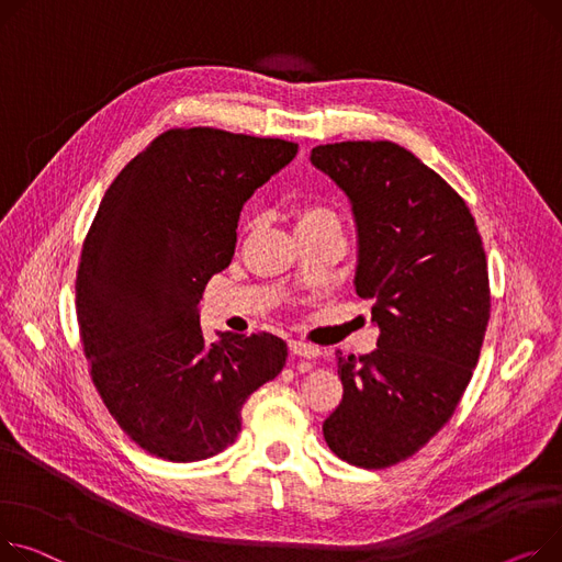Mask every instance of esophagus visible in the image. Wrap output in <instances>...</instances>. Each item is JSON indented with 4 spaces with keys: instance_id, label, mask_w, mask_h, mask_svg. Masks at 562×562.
<instances>
[{
    "instance_id": "34e87169",
    "label": "esophagus",
    "mask_w": 562,
    "mask_h": 562,
    "mask_svg": "<svg viewBox=\"0 0 562 562\" xmlns=\"http://www.w3.org/2000/svg\"><path fill=\"white\" fill-rule=\"evenodd\" d=\"M289 348H291V352H293L295 357H305V359H316V357L321 355V350H318L316 346L305 344V341H297V339L289 341Z\"/></svg>"
}]
</instances>
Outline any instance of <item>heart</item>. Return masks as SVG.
<instances>
[{
  "label": "heart",
  "instance_id": "heart-1",
  "mask_svg": "<svg viewBox=\"0 0 562 562\" xmlns=\"http://www.w3.org/2000/svg\"><path fill=\"white\" fill-rule=\"evenodd\" d=\"M295 233H307L318 228H339V216L327 205L305 203L295 210Z\"/></svg>",
  "mask_w": 562,
  "mask_h": 562
}]
</instances>
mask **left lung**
<instances>
[{"mask_svg": "<svg viewBox=\"0 0 562 562\" xmlns=\"http://www.w3.org/2000/svg\"><path fill=\"white\" fill-rule=\"evenodd\" d=\"M310 160L350 199L355 289L380 327L378 350L336 352L344 400L323 436L339 459L380 470L452 418L491 318L488 267L465 201L404 146L323 144Z\"/></svg>", "mask_w": 562, "mask_h": 562, "instance_id": "left-lung-1", "label": "left lung"}]
</instances>
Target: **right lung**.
I'll return each mask as SVG.
<instances>
[{"label":"right lung","instance_id":"right-lung-1","mask_svg":"<svg viewBox=\"0 0 562 562\" xmlns=\"http://www.w3.org/2000/svg\"><path fill=\"white\" fill-rule=\"evenodd\" d=\"M297 144L218 128H171L108 187L77 273L92 382L120 427L154 457L190 463L226 450L250 393L280 375L286 344L221 331L199 305L231 265L244 203Z\"/></svg>","mask_w":562,"mask_h":562}]
</instances>
